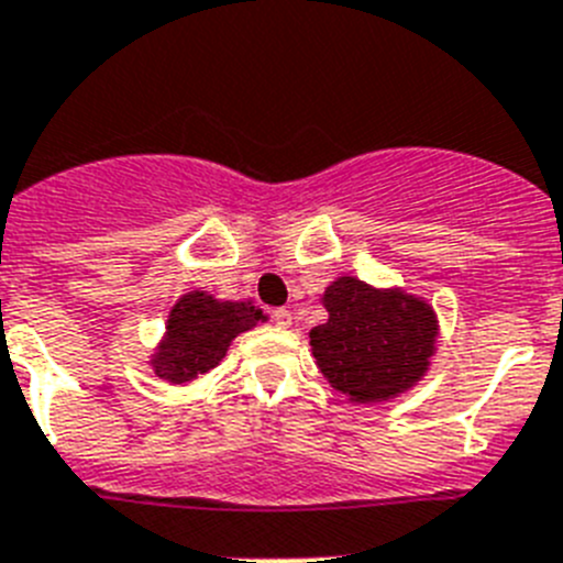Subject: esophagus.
Segmentation results:
<instances>
[{
  "label": "esophagus",
  "instance_id": "1",
  "mask_svg": "<svg viewBox=\"0 0 563 563\" xmlns=\"http://www.w3.org/2000/svg\"><path fill=\"white\" fill-rule=\"evenodd\" d=\"M272 322H275V325H280V329H286V325H291V311L275 309L272 311Z\"/></svg>",
  "mask_w": 563,
  "mask_h": 563
}]
</instances>
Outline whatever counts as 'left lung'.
<instances>
[{
	"instance_id": "obj_1",
	"label": "left lung",
	"mask_w": 563,
	"mask_h": 563,
	"mask_svg": "<svg viewBox=\"0 0 563 563\" xmlns=\"http://www.w3.org/2000/svg\"><path fill=\"white\" fill-rule=\"evenodd\" d=\"M329 322L311 329L317 365L351 399L374 402L410 388L428 368L437 320L428 302L342 277L322 295Z\"/></svg>"
}]
</instances>
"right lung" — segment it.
Here are the masks:
<instances>
[{"instance_id": "obj_1", "label": "right lung", "mask_w": 563, "mask_h": 563, "mask_svg": "<svg viewBox=\"0 0 563 563\" xmlns=\"http://www.w3.org/2000/svg\"><path fill=\"white\" fill-rule=\"evenodd\" d=\"M246 302H214L203 291L187 295L169 314L166 340L155 354V374L169 383H189L221 363L229 342L261 320Z\"/></svg>"}]
</instances>
